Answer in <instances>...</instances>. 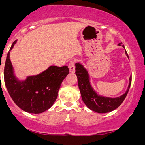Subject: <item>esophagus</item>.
I'll return each instance as SVG.
<instances>
[{"mask_svg":"<svg viewBox=\"0 0 145 145\" xmlns=\"http://www.w3.org/2000/svg\"><path fill=\"white\" fill-rule=\"evenodd\" d=\"M69 71L71 73L75 72V64H74V61H71L69 64Z\"/></svg>","mask_w":145,"mask_h":145,"instance_id":"1","label":"esophagus"}]
</instances>
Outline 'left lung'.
I'll list each match as a JSON object with an SVG mask.
<instances>
[{
  "mask_svg": "<svg viewBox=\"0 0 145 145\" xmlns=\"http://www.w3.org/2000/svg\"><path fill=\"white\" fill-rule=\"evenodd\" d=\"M122 43L118 45L121 46ZM124 48V45H122ZM125 55L128 57L127 52ZM129 59V58H128ZM76 75L78 78V88L81 92L82 100L88 108L93 112L100 114L108 113L118 108L125 100L131 84V76L129 78V84L125 93L117 97H109L98 94L92 86L88 71L79 62L75 64Z\"/></svg>",
  "mask_w": 145,
  "mask_h": 145,
  "instance_id": "left-lung-1",
  "label": "left lung"
}]
</instances>
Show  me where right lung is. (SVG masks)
<instances>
[{
	"instance_id": "1",
	"label": "right lung",
	"mask_w": 145,
	"mask_h": 145,
	"mask_svg": "<svg viewBox=\"0 0 145 145\" xmlns=\"http://www.w3.org/2000/svg\"><path fill=\"white\" fill-rule=\"evenodd\" d=\"M7 55L4 68V80L10 97L14 103L24 112L40 114L49 109L56 100L62 81L69 74L67 66H50L37 75L28 76L24 80L16 76L10 59V51Z\"/></svg>"
}]
</instances>
